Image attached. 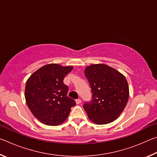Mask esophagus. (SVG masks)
<instances>
[{
  "label": "esophagus",
  "mask_w": 157,
  "mask_h": 157,
  "mask_svg": "<svg viewBox=\"0 0 157 157\" xmlns=\"http://www.w3.org/2000/svg\"><path fill=\"white\" fill-rule=\"evenodd\" d=\"M75 102H76L77 105H79L82 102V100L80 99H77V100H75Z\"/></svg>",
  "instance_id": "esophagus-1"
}]
</instances>
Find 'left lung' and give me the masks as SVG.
I'll use <instances>...</instances> for the list:
<instances>
[{
  "label": "left lung",
  "mask_w": 157,
  "mask_h": 157,
  "mask_svg": "<svg viewBox=\"0 0 157 157\" xmlns=\"http://www.w3.org/2000/svg\"><path fill=\"white\" fill-rule=\"evenodd\" d=\"M92 99L83 105L89 118L98 124L110 123L123 112L128 101L129 86L123 74L103 63L86 67Z\"/></svg>",
  "instance_id": "obj_1"
}]
</instances>
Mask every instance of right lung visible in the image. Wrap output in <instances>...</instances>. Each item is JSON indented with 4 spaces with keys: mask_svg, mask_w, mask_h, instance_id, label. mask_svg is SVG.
I'll return each instance as SVG.
<instances>
[{
    "mask_svg": "<svg viewBox=\"0 0 157 157\" xmlns=\"http://www.w3.org/2000/svg\"><path fill=\"white\" fill-rule=\"evenodd\" d=\"M73 66L50 63L35 71L25 84V98L32 113L46 125L63 123L75 101L68 97V87L63 84Z\"/></svg>",
    "mask_w": 157,
    "mask_h": 157,
    "instance_id": "right-lung-1",
    "label": "right lung"
}]
</instances>
